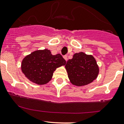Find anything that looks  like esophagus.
<instances>
[{"label": "esophagus", "mask_w": 124, "mask_h": 124, "mask_svg": "<svg viewBox=\"0 0 124 124\" xmlns=\"http://www.w3.org/2000/svg\"><path fill=\"white\" fill-rule=\"evenodd\" d=\"M63 58H64L65 60H66V61H67V55H64L63 56Z\"/></svg>", "instance_id": "34e87169"}]
</instances>
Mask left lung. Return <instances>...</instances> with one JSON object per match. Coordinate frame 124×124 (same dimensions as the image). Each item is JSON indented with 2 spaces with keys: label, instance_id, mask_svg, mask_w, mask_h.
<instances>
[{
  "label": "left lung",
  "instance_id": "obj_1",
  "mask_svg": "<svg viewBox=\"0 0 124 124\" xmlns=\"http://www.w3.org/2000/svg\"><path fill=\"white\" fill-rule=\"evenodd\" d=\"M66 68L68 77L73 85L78 86L87 85L97 78L99 67L92 55L78 53L67 61Z\"/></svg>",
  "mask_w": 124,
  "mask_h": 124
}]
</instances>
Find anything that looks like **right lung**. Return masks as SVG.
Segmentation results:
<instances>
[{
  "mask_svg": "<svg viewBox=\"0 0 124 124\" xmlns=\"http://www.w3.org/2000/svg\"><path fill=\"white\" fill-rule=\"evenodd\" d=\"M60 54L53 55L50 50L35 51L23 58L21 69L25 76L38 85H44L51 80L56 68L66 64Z\"/></svg>",
  "mask_w": 124,
  "mask_h": 124,
  "instance_id": "right-lung-1",
  "label": "right lung"
}]
</instances>
